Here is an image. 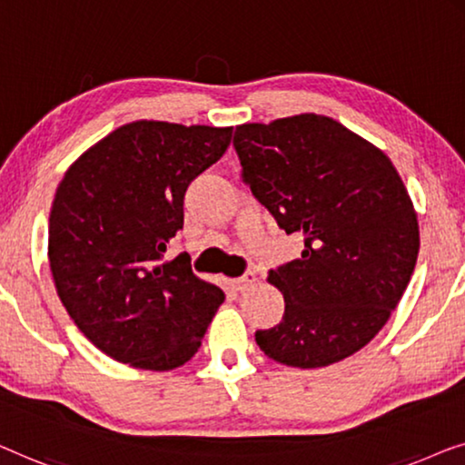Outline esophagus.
Returning <instances> with one entry per match:
<instances>
[{"mask_svg": "<svg viewBox=\"0 0 465 465\" xmlns=\"http://www.w3.org/2000/svg\"><path fill=\"white\" fill-rule=\"evenodd\" d=\"M254 282H257V276H254L252 272H246L244 276L233 280V286H235V291H248L251 286H254Z\"/></svg>", "mask_w": 465, "mask_h": 465, "instance_id": "34e87169", "label": "esophagus"}]
</instances>
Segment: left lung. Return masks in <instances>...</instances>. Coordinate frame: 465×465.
Segmentation results:
<instances>
[{"mask_svg": "<svg viewBox=\"0 0 465 465\" xmlns=\"http://www.w3.org/2000/svg\"><path fill=\"white\" fill-rule=\"evenodd\" d=\"M242 181L303 238L301 259L270 272L282 322L257 331L265 356L318 369L362 350L413 276L420 225L388 155L326 115L235 126Z\"/></svg>", "mask_w": 465, "mask_h": 465, "instance_id": "left-lung-1", "label": "left lung"}]
</instances>
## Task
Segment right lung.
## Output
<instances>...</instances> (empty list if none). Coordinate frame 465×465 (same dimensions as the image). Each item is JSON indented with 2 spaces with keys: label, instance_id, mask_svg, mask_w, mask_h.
I'll return each mask as SVG.
<instances>
[{
  "label": "right lung",
  "instance_id": "add662e5",
  "mask_svg": "<svg viewBox=\"0 0 465 465\" xmlns=\"http://www.w3.org/2000/svg\"><path fill=\"white\" fill-rule=\"evenodd\" d=\"M232 128L133 122L64 173L50 211L56 292L84 335L117 362L170 371L192 361L225 292L193 276L183 230L195 176L227 152Z\"/></svg>",
  "mask_w": 465,
  "mask_h": 465
}]
</instances>
